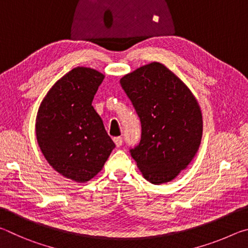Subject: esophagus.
Here are the masks:
<instances>
[{"label":"esophagus","instance_id":"obj_1","mask_svg":"<svg viewBox=\"0 0 248 248\" xmlns=\"http://www.w3.org/2000/svg\"><path fill=\"white\" fill-rule=\"evenodd\" d=\"M114 142H115V144L119 148V146L123 145V138H121V137L114 138Z\"/></svg>","mask_w":248,"mask_h":248}]
</instances>
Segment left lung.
Returning a JSON list of instances; mask_svg holds the SVG:
<instances>
[{"label":"left lung","mask_w":248,"mask_h":248,"mask_svg":"<svg viewBox=\"0 0 248 248\" xmlns=\"http://www.w3.org/2000/svg\"><path fill=\"white\" fill-rule=\"evenodd\" d=\"M141 123L140 143L130 154L150 183L170 182L199 149L202 116L189 89L158 62L120 79Z\"/></svg>","instance_id":"obj_1"}]
</instances>
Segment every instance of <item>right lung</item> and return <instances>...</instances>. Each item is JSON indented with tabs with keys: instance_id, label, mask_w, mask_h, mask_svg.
I'll use <instances>...</instances> for the list:
<instances>
[{
	"instance_id": "add662e5",
	"label": "right lung",
	"mask_w": 248,
	"mask_h": 248,
	"mask_svg": "<svg viewBox=\"0 0 248 248\" xmlns=\"http://www.w3.org/2000/svg\"><path fill=\"white\" fill-rule=\"evenodd\" d=\"M104 78L93 69L71 70L49 91L37 114L41 152L58 173L78 183L102 170L116 146L92 106Z\"/></svg>"
}]
</instances>
